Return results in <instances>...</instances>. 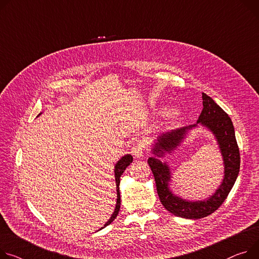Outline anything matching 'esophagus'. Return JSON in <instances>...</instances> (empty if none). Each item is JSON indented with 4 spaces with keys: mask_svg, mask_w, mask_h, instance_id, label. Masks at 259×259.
Masks as SVG:
<instances>
[{
    "mask_svg": "<svg viewBox=\"0 0 259 259\" xmlns=\"http://www.w3.org/2000/svg\"><path fill=\"white\" fill-rule=\"evenodd\" d=\"M132 152L134 154L135 157H141L144 153V144L141 142H138L136 145L133 146L132 148Z\"/></svg>",
    "mask_w": 259,
    "mask_h": 259,
    "instance_id": "esophagus-1",
    "label": "esophagus"
}]
</instances>
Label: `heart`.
Returning a JSON list of instances; mask_svg holds the SVG:
<instances>
[{
  "label": "heart",
  "instance_id": "heart-1",
  "mask_svg": "<svg viewBox=\"0 0 259 259\" xmlns=\"http://www.w3.org/2000/svg\"><path fill=\"white\" fill-rule=\"evenodd\" d=\"M174 115H175V112H174V111L168 112V116H169V117H172V116H174Z\"/></svg>",
  "mask_w": 259,
  "mask_h": 259
}]
</instances>
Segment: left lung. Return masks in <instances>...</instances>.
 <instances>
[{"mask_svg": "<svg viewBox=\"0 0 259 259\" xmlns=\"http://www.w3.org/2000/svg\"><path fill=\"white\" fill-rule=\"evenodd\" d=\"M202 99L203 109L197 123H201L212 132L221 149L225 166L224 180L215 193L204 201L190 202L184 200L173 195L168 188L171 173L166 163H162L155 156L148 158V165L154 176L157 195L164 207L174 215L194 220L211 214L222 205L236 181L241 165L240 149L237 146L230 117L205 93H202ZM196 125L173 130L158 137L152 153L157 156H163L164 151L170 152L174 150L185 138L188 130Z\"/></svg>", "mask_w": 259, "mask_h": 259, "instance_id": "left-lung-1", "label": "left lung"}]
</instances>
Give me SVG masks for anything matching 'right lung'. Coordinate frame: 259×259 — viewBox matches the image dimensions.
I'll list each match as a JSON object with an SVG mask.
<instances>
[{
  "instance_id": "right-lung-1",
  "label": "right lung",
  "mask_w": 259,
  "mask_h": 259,
  "mask_svg": "<svg viewBox=\"0 0 259 259\" xmlns=\"http://www.w3.org/2000/svg\"><path fill=\"white\" fill-rule=\"evenodd\" d=\"M133 161H134L133 156L131 154H126V155L122 156L121 160L118 161V163L115 166V181H116V188H117V190H116L117 191V203H116L115 210H114L112 217L110 218V220L101 229H103L106 226H108L109 224H111L116 219V217H117V214L119 212V209H120V202H121V200H120V192H119V184H120V176L122 175V173L124 172L126 167L130 166L131 163H133Z\"/></svg>"
}]
</instances>
